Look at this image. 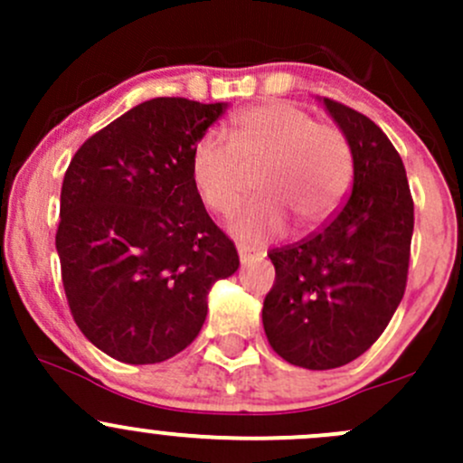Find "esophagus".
Returning <instances> with one entry per match:
<instances>
[{
	"instance_id": "34e87169",
	"label": "esophagus",
	"mask_w": 463,
	"mask_h": 463,
	"mask_svg": "<svg viewBox=\"0 0 463 463\" xmlns=\"http://www.w3.org/2000/svg\"><path fill=\"white\" fill-rule=\"evenodd\" d=\"M237 253H240V261L241 264H249V261L253 260H261V253H255L253 249H249V246H237Z\"/></svg>"
}]
</instances>
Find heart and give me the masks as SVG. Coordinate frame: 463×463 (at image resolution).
Returning a JSON list of instances; mask_svg holds the SVG:
<instances>
[{"instance_id": "heart-1", "label": "heart", "mask_w": 463, "mask_h": 463, "mask_svg": "<svg viewBox=\"0 0 463 463\" xmlns=\"http://www.w3.org/2000/svg\"><path fill=\"white\" fill-rule=\"evenodd\" d=\"M231 142L222 132H205L193 147L190 175L199 197L213 213H228L258 170L261 197L244 203L228 228L244 241L269 240L287 228L284 209L302 226L326 222L347 194L354 156L347 137L334 125L291 102H270L232 120Z\"/></svg>"}]
</instances>
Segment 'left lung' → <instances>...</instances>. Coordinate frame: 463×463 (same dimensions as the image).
Returning <instances> with one entry per match:
<instances>
[{"label": "left lung", "mask_w": 463, "mask_h": 463, "mask_svg": "<svg viewBox=\"0 0 463 463\" xmlns=\"http://www.w3.org/2000/svg\"><path fill=\"white\" fill-rule=\"evenodd\" d=\"M347 137L354 185L316 235L270 250L275 282L261 322L270 347L305 370H334L365 354L405 293L414 203L403 161L367 116L320 98Z\"/></svg>", "instance_id": "obj_1"}]
</instances>
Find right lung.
Masks as SVG:
<instances>
[{
	"label": "right lung",
	"mask_w": 463,
	"mask_h": 463,
	"mask_svg": "<svg viewBox=\"0 0 463 463\" xmlns=\"http://www.w3.org/2000/svg\"><path fill=\"white\" fill-rule=\"evenodd\" d=\"M228 102L152 98L85 141L67 167L55 249L73 320L129 365L184 352L214 282L240 269L190 175V156Z\"/></svg>",
	"instance_id": "obj_1"
}]
</instances>
